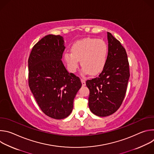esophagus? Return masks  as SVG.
Returning a JSON list of instances; mask_svg holds the SVG:
<instances>
[{"mask_svg":"<svg viewBox=\"0 0 154 154\" xmlns=\"http://www.w3.org/2000/svg\"><path fill=\"white\" fill-rule=\"evenodd\" d=\"M81 82H82V86H85L86 85V82H85V80L84 79H81Z\"/></svg>","mask_w":154,"mask_h":154,"instance_id":"obj_1","label":"esophagus"}]
</instances>
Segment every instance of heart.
<instances>
[{
	"label": "heart",
	"mask_w": 154,
	"mask_h": 154,
	"mask_svg": "<svg viewBox=\"0 0 154 154\" xmlns=\"http://www.w3.org/2000/svg\"><path fill=\"white\" fill-rule=\"evenodd\" d=\"M107 55L108 46L103 40L85 38L74 42L71 52L64 54V59L71 72L76 71L80 60L82 75H96L104 68Z\"/></svg>",
	"instance_id": "heart-1"
}]
</instances>
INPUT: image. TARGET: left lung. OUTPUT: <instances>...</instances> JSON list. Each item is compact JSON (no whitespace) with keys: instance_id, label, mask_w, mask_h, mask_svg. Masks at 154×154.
Listing matches in <instances>:
<instances>
[{"instance_id":"1","label":"left lung","mask_w":154,"mask_h":154,"mask_svg":"<svg viewBox=\"0 0 154 154\" xmlns=\"http://www.w3.org/2000/svg\"><path fill=\"white\" fill-rule=\"evenodd\" d=\"M107 39L108 49L105 66L98 77L86 82L90 90V109L100 117L109 116L118 110L124 99L130 77L125 49L109 32Z\"/></svg>"}]
</instances>
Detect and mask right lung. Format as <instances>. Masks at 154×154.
<instances>
[{"instance_id":"obj_1","label":"right lung","mask_w":154,"mask_h":154,"mask_svg":"<svg viewBox=\"0 0 154 154\" xmlns=\"http://www.w3.org/2000/svg\"><path fill=\"white\" fill-rule=\"evenodd\" d=\"M64 41L48 35L32 48L29 58V85L42 112L55 119L68 117L82 86L80 79L69 73L61 61Z\"/></svg>"}]
</instances>
